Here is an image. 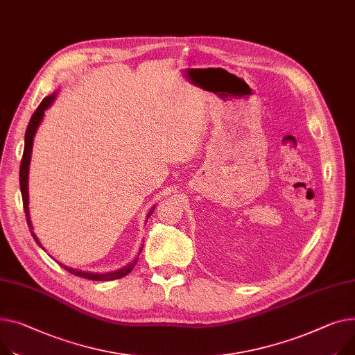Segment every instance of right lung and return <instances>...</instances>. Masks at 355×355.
<instances>
[{
  "label": "right lung",
  "instance_id": "right-lung-1",
  "mask_svg": "<svg viewBox=\"0 0 355 355\" xmlns=\"http://www.w3.org/2000/svg\"><path fill=\"white\" fill-rule=\"evenodd\" d=\"M57 97V91L53 92L51 96L45 97L41 104L38 105V108L35 110V112L33 114L31 120L28 123V127H27V131H26V138H24V153H22V159H21V167H19V188H21V196H22V204H24V211H26V217H27V223H28V227L31 230V235L33 239L35 240V243L42 248L41 243L38 241L37 235L34 234L33 231V224H31V218H30V208H28V174H30V162H31V154H33V146H34V137H35V132L42 121L44 118V114H45V110H49L51 107V104L54 103ZM155 209V207H153L150 209V212L147 214V220L151 217L153 211ZM44 250V248H42ZM141 251H143V247L139 248L138 251V255L141 254ZM137 259L138 257L134 259V261L128 263L127 266L118 268L115 271H108V272H91V271H83V270H77V268H73V267H67L64 264L60 263V266L62 268H65L68 272L74 274V275H78V277H83V278H87V279H92V281H111V279H118V278H123L125 277L128 272L132 271L134 266L137 264Z\"/></svg>",
  "mask_w": 355,
  "mask_h": 355
}]
</instances>
